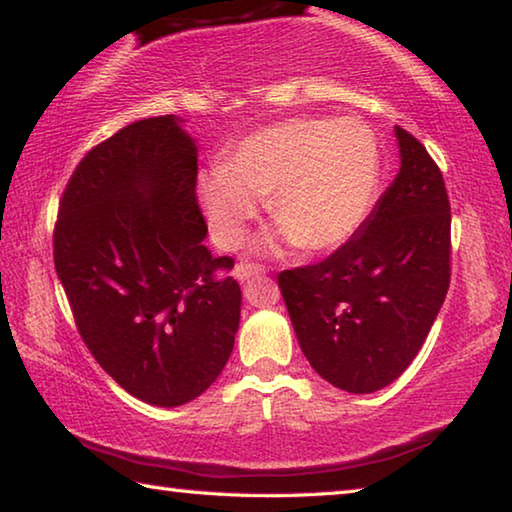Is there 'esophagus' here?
Wrapping results in <instances>:
<instances>
[{
  "mask_svg": "<svg viewBox=\"0 0 512 512\" xmlns=\"http://www.w3.org/2000/svg\"><path fill=\"white\" fill-rule=\"evenodd\" d=\"M264 273H266L264 266H259V264L241 262V264L235 266V277H237L239 282H246V280H250V277H259V275H264Z\"/></svg>",
  "mask_w": 512,
  "mask_h": 512,
  "instance_id": "esophagus-1",
  "label": "esophagus"
}]
</instances>
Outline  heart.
Returning a JSON list of instances; mask_svg holds the SVG:
<instances>
[{
	"label": "heart",
	"mask_w": 512,
	"mask_h": 512,
	"mask_svg": "<svg viewBox=\"0 0 512 512\" xmlns=\"http://www.w3.org/2000/svg\"><path fill=\"white\" fill-rule=\"evenodd\" d=\"M379 176L375 133L361 119L291 117L248 133L223 169L198 178V201L216 244H241L255 219V198L282 237L307 253L345 244L366 219ZM262 248L275 250L273 237Z\"/></svg>",
	"instance_id": "heart-1"
}]
</instances>
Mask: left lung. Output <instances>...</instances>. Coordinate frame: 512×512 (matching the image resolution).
Returning a JSON list of instances; mask_svg holds the SVG:
<instances>
[{"label": "left lung", "mask_w": 512, "mask_h": 512, "mask_svg": "<svg viewBox=\"0 0 512 512\" xmlns=\"http://www.w3.org/2000/svg\"><path fill=\"white\" fill-rule=\"evenodd\" d=\"M400 173L348 244L277 275L293 332L320 377L375 393L420 352L449 289L452 214L443 173L395 126Z\"/></svg>", "instance_id": "left-lung-1"}]
</instances>
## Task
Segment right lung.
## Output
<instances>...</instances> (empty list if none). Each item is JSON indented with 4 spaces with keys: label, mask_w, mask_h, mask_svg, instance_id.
Listing matches in <instances>:
<instances>
[{
    "label": "right lung",
    "mask_w": 512,
    "mask_h": 512,
    "mask_svg": "<svg viewBox=\"0 0 512 512\" xmlns=\"http://www.w3.org/2000/svg\"><path fill=\"white\" fill-rule=\"evenodd\" d=\"M183 119L149 117L94 146L65 187L54 264L81 339L137 400L180 406L230 359L241 289L212 257Z\"/></svg>",
    "instance_id": "right-lung-1"
}]
</instances>
